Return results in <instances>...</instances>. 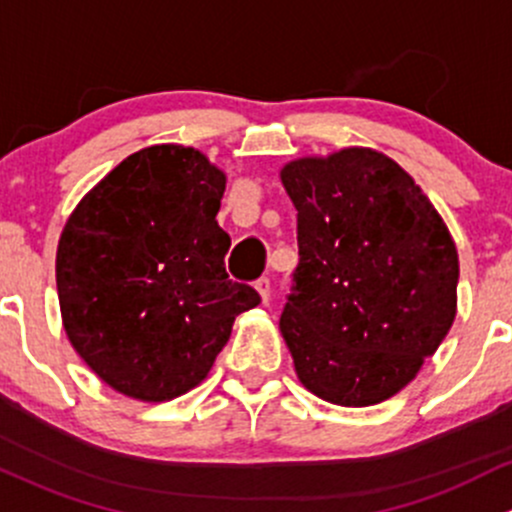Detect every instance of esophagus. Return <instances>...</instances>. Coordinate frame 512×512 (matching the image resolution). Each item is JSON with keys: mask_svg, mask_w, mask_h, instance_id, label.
Masks as SVG:
<instances>
[{"mask_svg": "<svg viewBox=\"0 0 512 512\" xmlns=\"http://www.w3.org/2000/svg\"><path fill=\"white\" fill-rule=\"evenodd\" d=\"M256 291H258V295H261L263 303H268V298H271V281H268L266 276H261L256 281Z\"/></svg>", "mask_w": 512, "mask_h": 512, "instance_id": "esophagus-1", "label": "esophagus"}]
</instances>
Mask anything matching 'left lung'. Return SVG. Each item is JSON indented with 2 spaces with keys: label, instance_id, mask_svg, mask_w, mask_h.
I'll return each instance as SVG.
<instances>
[{
  "label": "left lung",
  "instance_id": "left-lung-1",
  "mask_svg": "<svg viewBox=\"0 0 512 512\" xmlns=\"http://www.w3.org/2000/svg\"><path fill=\"white\" fill-rule=\"evenodd\" d=\"M298 209V266L281 333L325 402L397 394L456 318L458 256L429 199L394 160L350 147L281 172Z\"/></svg>",
  "mask_w": 512,
  "mask_h": 512
}]
</instances>
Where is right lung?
Masks as SVG:
<instances>
[{
	"mask_svg": "<svg viewBox=\"0 0 512 512\" xmlns=\"http://www.w3.org/2000/svg\"><path fill=\"white\" fill-rule=\"evenodd\" d=\"M226 177L202 152L155 145L83 197L56 254L63 328L118 392L165 402L197 387L261 295L231 281L217 224Z\"/></svg>",
	"mask_w": 512,
	"mask_h": 512,
	"instance_id": "obj_1",
	"label": "right lung"
}]
</instances>
